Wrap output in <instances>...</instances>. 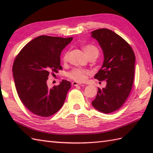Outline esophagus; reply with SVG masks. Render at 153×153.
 Here are the masks:
<instances>
[{"label": "esophagus", "instance_id": "1", "mask_svg": "<svg viewBox=\"0 0 153 153\" xmlns=\"http://www.w3.org/2000/svg\"><path fill=\"white\" fill-rule=\"evenodd\" d=\"M82 85V83H80L79 82H72V85L74 86H77V85Z\"/></svg>", "mask_w": 153, "mask_h": 153}]
</instances>
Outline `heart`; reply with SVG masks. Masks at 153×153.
<instances>
[{"mask_svg": "<svg viewBox=\"0 0 153 153\" xmlns=\"http://www.w3.org/2000/svg\"><path fill=\"white\" fill-rule=\"evenodd\" d=\"M84 53L87 58H89L91 56H98L99 54V50L95 46L91 45H86L83 48ZM68 53H65L64 55L62 60L64 62H66L68 60ZM89 74V71L85 70L80 69V68H75L73 70H71L70 72L68 74V76L70 78L73 79L74 80L77 81V82H83L85 79L86 76Z\"/></svg>", "mask_w": 153, "mask_h": 153, "instance_id": "heart-1", "label": "heart"}]
</instances>
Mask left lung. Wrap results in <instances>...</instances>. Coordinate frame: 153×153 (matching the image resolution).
<instances>
[{
	"label": "left lung",
	"instance_id": "8db88e82",
	"mask_svg": "<svg viewBox=\"0 0 153 153\" xmlns=\"http://www.w3.org/2000/svg\"><path fill=\"white\" fill-rule=\"evenodd\" d=\"M91 37L98 42L104 61L95 78L106 80V87L98 88L92 105L98 111L108 114L119 109L128 98L134 79L135 56L134 51L123 38L112 30L99 29Z\"/></svg>",
	"mask_w": 153,
	"mask_h": 153
}]
</instances>
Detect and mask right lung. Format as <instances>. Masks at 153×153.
Masks as SVG:
<instances>
[{
  "mask_svg": "<svg viewBox=\"0 0 153 153\" xmlns=\"http://www.w3.org/2000/svg\"><path fill=\"white\" fill-rule=\"evenodd\" d=\"M72 39L41 35L29 42L16 58L12 73L16 91L22 103L35 114L50 116L62 106L70 82L62 80L49 88L47 81L49 71L62 69L61 52Z\"/></svg>",
  "mask_w": 153,
  "mask_h": 153,
  "instance_id": "right-lung-1",
  "label": "right lung"
}]
</instances>
